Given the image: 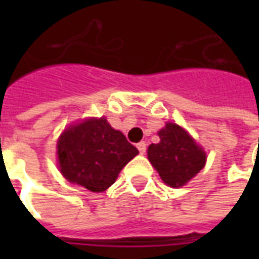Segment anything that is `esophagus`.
<instances>
[{"label": "esophagus", "instance_id": "34e87169", "mask_svg": "<svg viewBox=\"0 0 259 259\" xmlns=\"http://www.w3.org/2000/svg\"><path fill=\"white\" fill-rule=\"evenodd\" d=\"M137 148H138V150H140V153H141V154H144L146 152V144L144 141L138 142Z\"/></svg>", "mask_w": 259, "mask_h": 259}]
</instances>
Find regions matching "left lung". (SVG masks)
<instances>
[{"mask_svg":"<svg viewBox=\"0 0 259 259\" xmlns=\"http://www.w3.org/2000/svg\"><path fill=\"white\" fill-rule=\"evenodd\" d=\"M158 136L160 142L148 148V158L165 184L179 188L203 169L205 153L176 123H166Z\"/></svg>","mask_w":259,"mask_h":259,"instance_id":"8db88e82","label":"left lung"}]
</instances>
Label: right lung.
Instances as JSON below:
<instances>
[{"label": "right lung", "mask_w": 259, "mask_h": 259, "mask_svg": "<svg viewBox=\"0 0 259 259\" xmlns=\"http://www.w3.org/2000/svg\"><path fill=\"white\" fill-rule=\"evenodd\" d=\"M137 154V148L105 118H93L71 126L58 141L63 176L93 192L109 188L122 168Z\"/></svg>", "instance_id": "right-lung-1"}]
</instances>
